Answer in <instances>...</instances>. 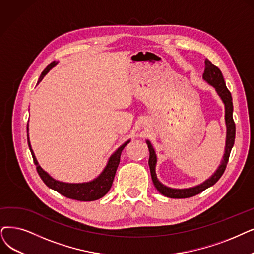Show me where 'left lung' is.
Segmentation results:
<instances>
[{
  "instance_id": "left-lung-1",
  "label": "left lung",
  "mask_w": 254,
  "mask_h": 254,
  "mask_svg": "<svg viewBox=\"0 0 254 254\" xmlns=\"http://www.w3.org/2000/svg\"><path fill=\"white\" fill-rule=\"evenodd\" d=\"M202 78H203L209 85H211L216 89L218 96L221 98L222 102H223V104H224V107H225L226 141H225L224 155H223L221 164L217 168L215 173L212 174L208 179L202 182V184L195 186V187H191V188H188V189H173V188H169L165 185H162L161 182L158 180L156 172H155L157 156H156L153 146H152V144L150 143V140L146 139V143L148 145L149 152H150L148 162H149V167H150L152 181H153L154 187L156 188V190L160 192V194L166 196V197H169V198L181 199V198L192 197V196L200 194L201 191H203L204 190L210 188L211 186H214L216 182L220 179V177L223 175V173H224L231 149L233 147V144H235L236 124H235V122H233V118H232V113H233L232 97H231L230 92L226 87L225 81H224V78H223L221 70L216 65L212 64L208 59H205V69H204V73H203Z\"/></svg>"
}]
</instances>
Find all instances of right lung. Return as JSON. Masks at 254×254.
Listing matches in <instances>:
<instances>
[{
    "label": "right lung",
    "mask_w": 254,
    "mask_h": 254,
    "mask_svg": "<svg viewBox=\"0 0 254 254\" xmlns=\"http://www.w3.org/2000/svg\"><path fill=\"white\" fill-rule=\"evenodd\" d=\"M58 63L53 62L52 64H50L45 69L44 72L40 75L37 84L44 79V77L50 72V69H52ZM27 137H28V145L30 148V151H31V154L34 160V164L36 165V170L37 173L40 176V178L43 179V181L46 184L47 187L50 189H52L56 191H58L59 194L64 195L66 198L69 199H74L78 201H94L97 199L102 198L105 196L108 190L111 188V185H113V181L116 175V172L118 169V166L120 164V157L121 153L125 146L129 143L130 139L123 145H121L113 154L110 155L108 158L107 164L103 171L93 180L87 181V182H79V184H70V182H64V181H59L55 178L51 176L48 172H46L42 167L39 166L38 161L35 157L34 152L31 148V144H30V139H29V124L27 125Z\"/></svg>",
    "instance_id": "1"
}]
</instances>
